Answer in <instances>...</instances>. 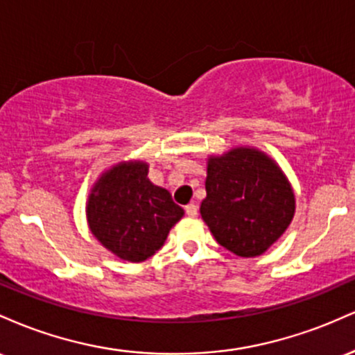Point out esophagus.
Segmentation results:
<instances>
[{
	"label": "esophagus",
	"instance_id": "1",
	"mask_svg": "<svg viewBox=\"0 0 355 355\" xmlns=\"http://www.w3.org/2000/svg\"><path fill=\"white\" fill-rule=\"evenodd\" d=\"M185 211H187V215H189V217H197L198 207L195 205V203H189V205L185 207Z\"/></svg>",
	"mask_w": 355,
	"mask_h": 355
}]
</instances>
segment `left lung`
Instances as JSON below:
<instances>
[{"instance_id":"8db88e82","label":"left lung","mask_w":355,"mask_h":355,"mask_svg":"<svg viewBox=\"0 0 355 355\" xmlns=\"http://www.w3.org/2000/svg\"><path fill=\"white\" fill-rule=\"evenodd\" d=\"M205 190L203 222L220 245L239 257L262 255L294 218V190L260 150L237 146L210 157Z\"/></svg>"}]
</instances>
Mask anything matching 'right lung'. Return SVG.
Listing matches in <instances>:
<instances>
[{
  "instance_id": "add662e5",
  "label": "right lung",
  "mask_w": 355,
  "mask_h": 355,
  "mask_svg": "<svg viewBox=\"0 0 355 355\" xmlns=\"http://www.w3.org/2000/svg\"><path fill=\"white\" fill-rule=\"evenodd\" d=\"M145 162H120L93 185L87 203L92 234L112 254L144 262L160 250L183 217L168 190L148 180Z\"/></svg>"
}]
</instances>
